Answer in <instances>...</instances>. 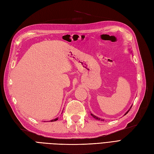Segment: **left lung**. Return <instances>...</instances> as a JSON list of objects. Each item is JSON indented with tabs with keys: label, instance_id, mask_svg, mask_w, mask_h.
Returning <instances> with one entry per match:
<instances>
[{
	"label": "left lung",
	"instance_id": "left-lung-1",
	"mask_svg": "<svg viewBox=\"0 0 154 154\" xmlns=\"http://www.w3.org/2000/svg\"><path fill=\"white\" fill-rule=\"evenodd\" d=\"M128 51H129L131 52V53H132V51H131V50H130V49H129V50H128ZM132 106H131V107H130V109H128V111H127V112H126L125 113V115H127V114L128 113V112L130 111V109H131V107H132ZM91 116H93V117L94 118H95V119H96V120H102V121H103V120H103V119H101V118H98L97 116H95V115H93V114H91Z\"/></svg>",
	"mask_w": 154,
	"mask_h": 154
}]
</instances>
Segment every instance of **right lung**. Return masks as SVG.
<instances>
[{"label": "right lung", "mask_w": 154, "mask_h": 154, "mask_svg": "<svg viewBox=\"0 0 154 154\" xmlns=\"http://www.w3.org/2000/svg\"><path fill=\"white\" fill-rule=\"evenodd\" d=\"M58 120V118H55V119H54V120H51L50 122H55V121H56V120Z\"/></svg>", "instance_id": "add662e5"}]
</instances>
